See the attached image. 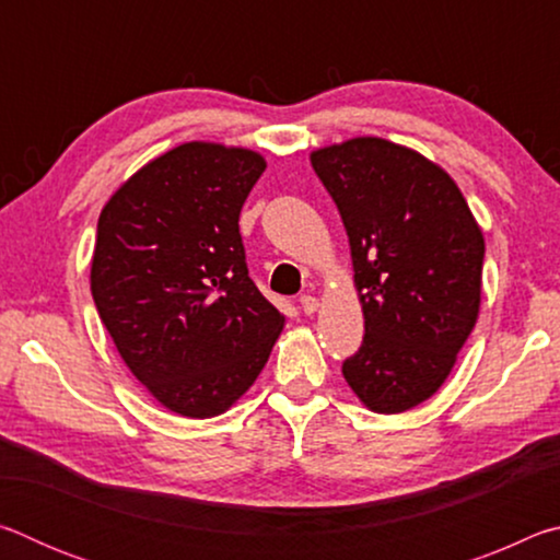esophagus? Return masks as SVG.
Instances as JSON below:
<instances>
[{"instance_id":"1","label":"esophagus","mask_w":560,"mask_h":560,"mask_svg":"<svg viewBox=\"0 0 560 560\" xmlns=\"http://www.w3.org/2000/svg\"><path fill=\"white\" fill-rule=\"evenodd\" d=\"M318 306H320V301L316 299V296H311V293H303L301 296V308H303V314H316L318 311Z\"/></svg>"}]
</instances>
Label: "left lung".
Wrapping results in <instances>:
<instances>
[{"instance_id": "left-lung-1", "label": "left lung", "mask_w": 560, "mask_h": 560, "mask_svg": "<svg viewBox=\"0 0 560 560\" xmlns=\"http://www.w3.org/2000/svg\"><path fill=\"white\" fill-rule=\"evenodd\" d=\"M348 232L365 338L343 377L368 410L397 415L440 390L481 306L485 234L430 158L358 136L311 153Z\"/></svg>"}]
</instances>
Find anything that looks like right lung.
Instances as JSON below:
<instances>
[{"instance_id":"add662e5","label":"right lung","mask_w":560,"mask_h":560,"mask_svg":"<svg viewBox=\"0 0 560 560\" xmlns=\"http://www.w3.org/2000/svg\"><path fill=\"white\" fill-rule=\"evenodd\" d=\"M267 160L192 140L150 160L98 217L91 293L122 363L179 417L230 410L287 318L249 279L240 212Z\"/></svg>"}]
</instances>
